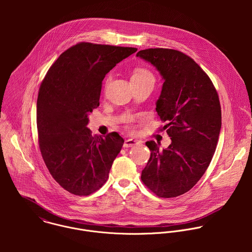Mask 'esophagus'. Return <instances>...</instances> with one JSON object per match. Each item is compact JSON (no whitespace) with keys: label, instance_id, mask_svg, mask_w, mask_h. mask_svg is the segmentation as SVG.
<instances>
[{"label":"esophagus","instance_id":"34e87169","mask_svg":"<svg viewBox=\"0 0 252 252\" xmlns=\"http://www.w3.org/2000/svg\"><path fill=\"white\" fill-rule=\"evenodd\" d=\"M137 144H138L137 141L132 140V139H129V140H126V141L124 142L123 146H124V147H132V146H134V145H136Z\"/></svg>","mask_w":252,"mask_h":252}]
</instances>
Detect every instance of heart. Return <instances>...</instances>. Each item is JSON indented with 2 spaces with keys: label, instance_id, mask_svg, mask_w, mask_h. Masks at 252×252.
I'll use <instances>...</instances> for the list:
<instances>
[{
  "label": "heart",
  "instance_id": "heart-1",
  "mask_svg": "<svg viewBox=\"0 0 252 252\" xmlns=\"http://www.w3.org/2000/svg\"><path fill=\"white\" fill-rule=\"evenodd\" d=\"M132 78H153V75L146 69H137L133 72ZM128 121H131V119H129Z\"/></svg>",
  "mask_w": 252,
  "mask_h": 252
}]
</instances>
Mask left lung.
Masks as SVG:
<instances>
[{"instance_id": "left-lung-1", "label": "left lung", "mask_w": 252, "mask_h": 252, "mask_svg": "<svg viewBox=\"0 0 252 252\" xmlns=\"http://www.w3.org/2000/svg\"><path fill=\"white\" fill-rule=\"evenodd\" d=\"M160 72L164 83L156 111L172 140L166 149L146 142L150 158L141 179L158 197L189 191L207 171L221 129V107L209 75L189 56L169 48L137 53Z\"/></svg>"}]
</instances>
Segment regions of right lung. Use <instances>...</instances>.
<instances>
[{"label": "right lung", "mask_w": 252, "mask_h": 252, "mask_svg": "<svg viewBox=\"0 0 252 252\" xmlns=\"http://www.w3.org/2000/svg\"><path fill=\"white\" fill-rule=\"evenodd\" d=\"M135 47L79 42L45 74L37 96L36 126L43 161L65 190L88 196L108 179L124 140L116 133L92 136L88 113L100 105L102 81Z\"/></svg>", "instance_id": "obj_1"}]
</instances>
